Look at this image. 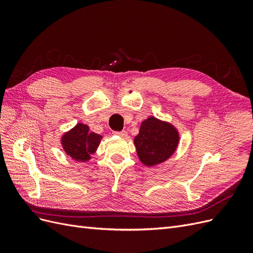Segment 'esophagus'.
Wrapping results in <instances>:
<instances>
[{
    "label": "esophagus",
    "mask_w": 253,
    "mask_h": 253,
    "mask_svg": "<svg viewBox=\"0 0 253 253\" xmlns=\"http://www.w3.org/2000/svg\"><path fill=\"white\" fill-rule=\"evenodd\" d=\"M115 134H116V135H118V136H120V137H124V138H125V137H126L127 136V133L126 132V131H121V132H114Z\"/></svg>",
    "instance_id": "34e87169"
}]
</instances>
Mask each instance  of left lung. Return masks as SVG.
Masks as SVG:
<instances>
[{
    "instance_id": "left-lung-1",
    "label": "left lung",
    "mask_w": 253,
    "mask_h": 253,
    "mask_svg": "<svg viewBox=\"0 0 253 253\" xmlns=\"http://www.w3.org/2000/svg\"><path fill=\"white\" fill-rule=\"evenodd\" d=\"M178 142L179 134L173 125L152 116L142 121L134 138L137 155L147 167L165 163L174 154Z\"/></svg>"
}]
</instances>
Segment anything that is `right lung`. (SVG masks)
I'll return each instance as SVG.
<instances>
[{
	"instance_id": "1",
	"label": "right lung",
	"mask_w": 253,
	"mask_h": 253,
	"mask_svg": "<svg viewBox=\"0 0 253 253\" xmlns=\"http://www.w3.org/2000/svg\"><path fill=\"white\" fill-rule=\"evenodd\" d=\"M102 139V136L89 132L86 125L78 124L61 137V143L66 154L76 162L85 163L90 159Z\"/></svg>"
}]
</instances>
